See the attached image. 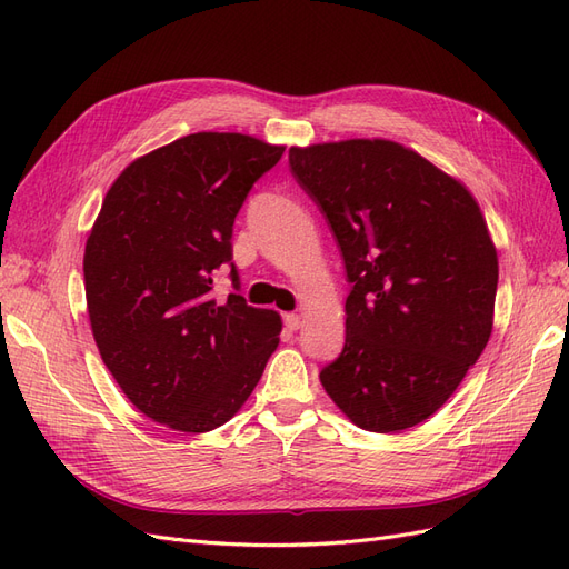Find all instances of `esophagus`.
Segmentation results:
<instances>
[{
	"instance_id": "1",
	"label": "esophagus",
	"mask_w": 569,
	"mask_h": 569,
	"mask_svg": "<svg viewBox=\"0 0 569 569\" xmlns=\"http://www.w3.org/2000/svg\"><path fill=\"white\" fill-rule=\"evenodd\" d=\"M282 320H284V325H287V330H291V332H295V330H299V327H301V316H297V313H284L282 316Z\"/></svg>"
}]
</instances>
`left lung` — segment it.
<instances>
[{
    "label": "left lung",
    "instance_id": "8db88e82",
    "mask_svg": "<svg viewBox=\"0 0 569 569\" xmlns=\"http://www.w3.org/2000/svg\"><path fill=\"white\" fill-rule=\"evenodd\" d=\"M291 176L347 268V339L320 370L368 432H401L449 401L491 337L498 256L475 197L389 140L289 149Z\"/></svg>",
    "mask_w": 569,
    "mask_h": 569
}]
</instances>
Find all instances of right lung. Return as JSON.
<instances>
[{"label":"right lung","instance_id":"right-lung-1","mask_svg":"<svg viewBox=\"0 0 569 569\" xmlns=\"http://www.w3.org/2000/svg\"><path fill=\"white\" fill-rule=\"evenodd\" d=\"M284 147L194 132L132 161L107 192L84 247V297L101 360L153 422L211 432L244 406L278 349L282 320L211 295L232 261V226Z\"/></svg>","mask_w":569,"mask_h":569}]
</instances>
